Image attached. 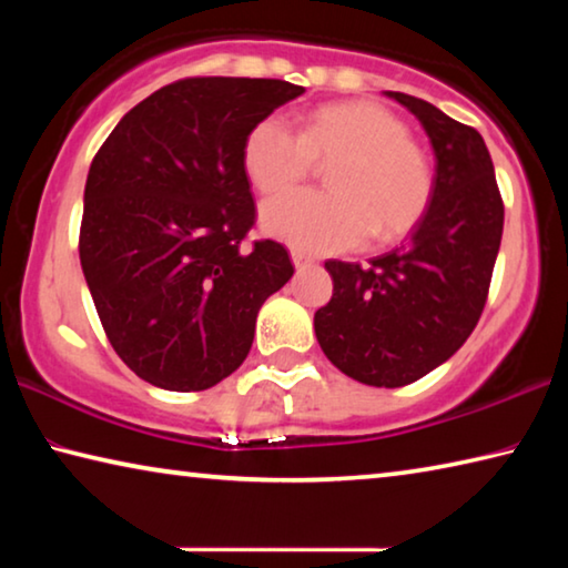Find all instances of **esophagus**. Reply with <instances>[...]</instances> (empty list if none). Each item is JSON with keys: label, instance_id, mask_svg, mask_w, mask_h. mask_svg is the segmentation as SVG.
Instances as JSON below:
<instances>
[{"label": "esophagus", "instance_id": "1", "mask_svg": "<svg viewBox=\"0 0 568 568\" xmlns=\"http://www.w3.org/2000/svg\"><path fill=\"white\" fill-rule=\"evenodd\" d=\"M291 257H293V265L297 267V271H301V267H311V265H315V257H313V255H307V253H303V250H293Z\"/></svg>", "mask_w": 568, "mask_h": 568}]
</instances>
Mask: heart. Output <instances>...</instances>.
<instances>
[{
	"label": "heart",
	"mask_w": 568,
	"mask_h": 568,
	"mask_svg": "<svg viewBox=\"0 0 568 568\" xmlns=\"http://www.w3.org/2000/svg\"><path fill=\"white\" fill-rule=\"evenodd\" d=\"M335 165L323 192H285L261 210L265 233L311 253H338L371 235L403 237L426 217L434 200V168L408 124L373 102L325 104L297 132L271 114L243 145L247 180L275 195Z\"/></svg>",
	"instance_id": "1"
}]
</instances>
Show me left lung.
I'll use <instances>...</instances> for the list:
<instances>
[{
    "instance_id": "8db88e82",
    "label": "left lung",
    "mask_w": 568,
    "mask_h": 568,
    "mask_svg": "<svg viewBox=\"0 0 568 568\" xmlns=\"http://www.w3.org/2000/svg\"><path fill=\"white\" fill-rule=\"evenodd\" d=\"M420 120L436 152L434 200L408 243L368 265L328 261L333 297L315 335L345 376L398 388L448 361L474 333L504 233V200L480 134L434 104L386 92Z\"/></svg>"
}]
</instances>
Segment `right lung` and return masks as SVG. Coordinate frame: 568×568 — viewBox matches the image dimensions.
<instances>
[{"instance_id":"1","label":"right lung","mask_w":568,"mask_h":568,"mask_svg":"<svg viewBox=\"0 0 568 568\" xmlns=\"http://www.w3.org/2000/svg\"><path fill=\"white\" fill-rule=\"evenodd\" d=\"M305 88L185 77L132 108L84 185L80 263L114 353L165 390H205L247 358L261 305L291 281L275 240L245 245L250 130Z\"/></svg>"}]
</instances>
